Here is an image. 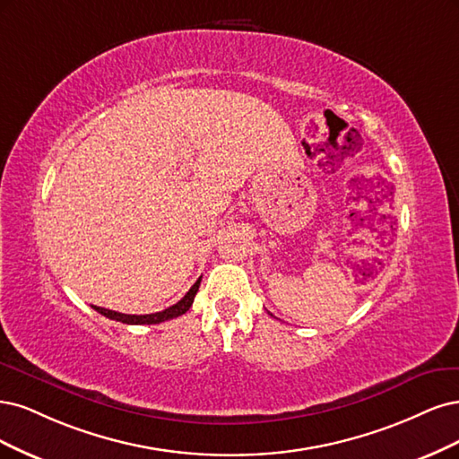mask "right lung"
<instances>
[{"instance_id": "1", "label": "right lung", "mask_w": 459, "mask_h": 459, "mask_svg": "<svg viewBox=\"0 0 459 459\" xmlns=\"http://www.w3.org/2000/svg\"><path fill=\"white\" fill-rule=\"evenodd\" d=\"M200 282H202V276L196 280L195 286H192L185 298L175 303L164 310H160V313H152V315H124V313H116V310H110V308H102V307H97L93 305V308L97 310V313H100L102 316H107L110 320H116V322H122V324H160V322H166V320H171V318H177L185 315L186 310L192 307V301H195V295L200 288Z\"/></svg>"}]
</instances>
